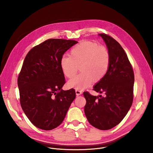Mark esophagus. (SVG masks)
Returning <instances> with one entry per match:
<instances>
[{
	"label": "esophagus",
	"instance_id": "obj_1",
	"mask_svg": "<svg viewBox=\"0 0 153 153\" xmlns=\"http://www.w3.org/2000/svg\"><path fill=\"white\" fill-rule=\"evenodd\" d=\"M76 94L77 96H79L82 94V91L80 90H76Z\"/></svg>",
	"mask_w": 153,
	"mask_h": 153
}]
</instances>
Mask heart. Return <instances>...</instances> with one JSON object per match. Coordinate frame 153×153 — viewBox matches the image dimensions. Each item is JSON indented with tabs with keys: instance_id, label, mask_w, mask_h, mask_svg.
<instances>
[{
	"instance_id": "1",
	"label": "heart",
	"mask_w": 153,
	"mask_h": 153,
	"mask_svg": "<svg viewBox=\"0 0 153 153\" xmlns=\"http://www.w3.org/2000/svg\"><path fill=\"white\" fill-rule=\"evenodd\" d=\"M110 63L108 49L97 43L83 41L71 51L70 56H63L60 60L61 69L68 78L77 73L79 66L82 73L68 81V86L76 89H84L90 86L93 80L98 82L106 75Z\"/></svg>"
}]
</instances>
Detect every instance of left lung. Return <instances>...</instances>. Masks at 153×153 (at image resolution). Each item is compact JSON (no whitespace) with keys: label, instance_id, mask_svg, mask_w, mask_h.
Wrapping results in <instances>:
<instances>
[{"label":"left lung","instance_id":"8db88e82","mask_svg":"<svg viewBox=\"0 0 153 153\" xmlns=\"http://www.w3.org/2000/svg\"><path fill=\"white\" fill-rule=\"evenodd\" d=\"M99 35L108 48L110 63L106 75L93 87V90L103 93L104 96L83 92L86 100L84 111L91 125L108 130L123 120L132 105L134 75L132 65L119 43L108 34Z\"/></svg>","mask_w":153,"mask_h":153}]
</instances>
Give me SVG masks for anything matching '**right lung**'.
Listing matches in <instances>:
<instances>
[{"label": "right lung", "mask_w": 153, "mask_h": 153, "mask_svg": "<svg viewBox=\"0 0 153 153\" xmlns=\"http://www.w3.org/2000/svg\"><path fill=\"white\" fill-rule=\"evenodd\" d=\"M78 42L50 39L27 54L17 79L20 103L38 128L51 130L60 125L76 97L74 89L64 91V74L60 60Z\"/></svg>", "instance_id": "add662e5"}]
</instances>
